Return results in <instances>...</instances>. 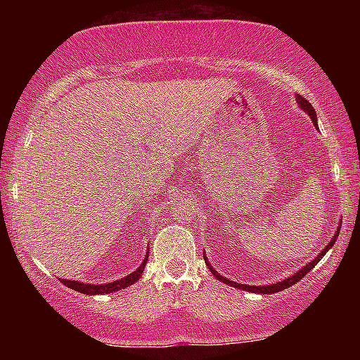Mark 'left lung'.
Here are the masks:
<instances>
[{
  "label": "left lung",
  "mask_w": 360,
  "mask_h": 360,
  "mask_svg": "<svg viewBox=\"0 0 360 360\" xmlns=\"http://www.w3.org/2000/svg\"><path fill=\"white\" fill-rule=\"evenodd\" d=\"M295 100H297V103H298V108L300 110H303L304 112H307V115L311 117V121H313V124H314V127H316L318 129V117H316V111H314V108L309 105V101H307L304 100L303 96H300V95H295ZM339 229H341V226H339L338 228V231H336V234L333 236L331 238V240H329V244L326 245V248H324L321 252H319L316 257H314L311 262H308L307 265H303L302 269L298 270L297 274H293V275H290L288 278H285V280H280V282H277V283H272V285H244V283H236V282H233V280H229V278H226V277H223V275H219L218 272H216V270L213 269V265L210 264V260H208V257H206V255L203 254V257H205V262H206V265H208V269H210V272L214 275L216 278L218 280H221V282L223 283H228V285H231V287H234V288H239V290H244V292H252V293H262V295H269V293H277V292H282V290H285V288H288V287H292V285H295L298 282V280H302L304 275H307L309 270H311L314 265H316L319 260H321L323 257H324V254L328 252L329 249L333 248L334 245V243H336V239H338V236H339Z\"/></svg>",
  "instance_id": "left-lung-1"
}]
</instances>
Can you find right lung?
I'll return each mask as SVG.
<instances>
[{
  "mask_svg": "<svg viewBox=\"0 0 360 360\" xmlns=\"http://www.w3.org/2000/svg\"><path fill=\"white\" fill-rule=\"evenodd\" d=\"M147 260H149V249H147L146 252V257H144V262H142L139 267H137L134 272L126 275V277L122 278H117L115 282H110V283H101V285H93V283H83V282H77V280H67V278H60L63 285H67L68 288L75 290V292H80L83 295H105V293H112V292H117V290H122L126 287H129L137 280L141 278L142 272H144L146 269V264Z\"/></svg>",
  "mask_w": 360,
  "mask_h": 360,
  "instance_id": "right-lung-1",
  "label": "right lung"
}]
</instances>
